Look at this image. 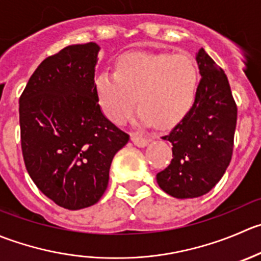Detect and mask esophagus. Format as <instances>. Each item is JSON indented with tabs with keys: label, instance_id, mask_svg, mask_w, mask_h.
Masks as SVG:
<instances>
[{
	"label": "esophagus",
	"instance_id": "obj_1",
	"mask_svg": "<svg viewBox=\"0 0 261 261\" xmlns=\"http://www.w3.org/2000/svg\"><path fill=\"white\" fill-rule=\"evenodd\" d=\"M131 140H133V143L135 144L136 146H140L141 148V146H145L146 144L150 141V139L145 138V136L140 133H133L131 134Z\"/></svg>",
	"mask_w": 261,
	"mask_h": 261
}]
</instances>
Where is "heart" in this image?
Returning a JSON list of instances; mask_svg holds the SVG:
<instances>
[{"mask_svg": "<svg viewBox=\"0 0 261 261\" xmlns=\"http://www.w3.org/2000/svg\"><path fill=\"white\" fill-rule=\"evenodd\" d=\"M199 85V70L189 55L126 53L116 71L105 70L95 77V92L103 112L113 122L131 115L139 97L138 117L149 125L171 126L191 110Z\"/></svg>", "mask_w": 261, "mask_h": 261, "instance_id": "b5f03b06", "label": "heart"}]
</instances>
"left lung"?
I'll list each match as a JSON object with an SVG mask.
<instances>
[{
    "label": "left lung",
    "instance_id": "1",
    "mask_svg": "<svg viewBox=\"0 0 261 261\" xmlns=\"http://www.w3.org/2000/svg\"><path fill=\"white\" fill-rule=\"evenodd\" d=\"M201 80L191 110L162 139L172 144V161L156 173L159 187L177 199L211 191L226 172L233 151L237 106L223 70L200 48Z\"/></svg>",
    "mask_w": 261,
    "mask_h": 261
}]
</instances>
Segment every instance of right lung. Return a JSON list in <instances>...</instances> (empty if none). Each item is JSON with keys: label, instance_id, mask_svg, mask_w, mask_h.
<instances>
[{"label": "right lung", "instance_id": "add662e5", "mask_svg": "<svg viewBox=\"0 0 261 261\" xmlns=\"http://www.w3.org/2000/svg\"><path fill=\"white\" fill-rule=\"evenodd\" d=\"M98 50L90 42L47 57L19 99L28 173L47 198L69 211L99 201L113 156L130 139L100 110L94 82Z\"/></svg>", "mask_w": 261, "mask_h": 261}]
</instances>
